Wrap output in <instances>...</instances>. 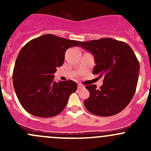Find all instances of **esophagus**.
Masks as SVG:
<instances>
[{
    "label": "esophagus",
    "instance_id": "1",
    "mask_svg": "<svg viewBox=\"0 0 151 151\" xmlns=\"http://www.w3.org/2000/svg\"><path fill=\"white\" fill-rule=\"evenodd\" d=\"M84 88V86H83V85H82L81 84H78V88H79V89H81V88Z\"/></svg>",
    "mask_w": 151,
    "mask_h": 151
}]
</instances>
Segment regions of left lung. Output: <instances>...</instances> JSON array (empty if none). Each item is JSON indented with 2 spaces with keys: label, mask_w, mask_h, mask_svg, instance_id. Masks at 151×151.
<instances>
[{
  "label": "left lung",
  "mask_w": 151,
  "mask_h": 151,
  "mask_svg": "<svg viewBox=\"0 0 151 151\" xmlns=\"http://www.w3.org/2000/svg\"><path fill=\"white\" fill-rule=\"evenodd\" d=\"M91 52L96 66L93 74L104 77L103 85L85 87L90 96L84 101L87 109L99 116L108 117L121 112L127 106L136 91L139 63L128 44L110 38L80 42Z\"/></svg>",
  "instance_id": "1"
}]
</instances>
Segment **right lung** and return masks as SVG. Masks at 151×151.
I'll return each instance as SVG.
<instances>
[{"label":"right lung","instance_id":"obj_1","mask_svg":"<svg viewBox=\"0 0 151 151\" xmlns=\"http://www.w3.org/2000/svg\"><path fill=\"white\" fill-rule=\"evenodd\" d=\"M80 42L45 34L21 49L14 68L13 85L19 103L30 115L50 118L66 107L77 85L72 80L56 83L53 74L63 64L67 49L78 47Z\"/></svg>","mask_w":151,"mask_h":151}]
</instances>
